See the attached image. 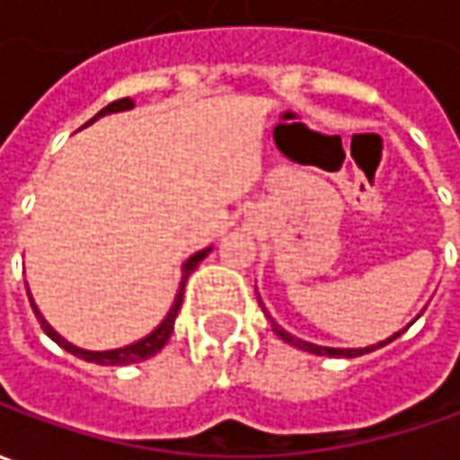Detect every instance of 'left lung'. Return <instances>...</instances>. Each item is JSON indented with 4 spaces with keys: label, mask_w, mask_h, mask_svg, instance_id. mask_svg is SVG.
Listing matches in <instances>:
<instances>
[{
    "label": "left lung",
    "mask_w": 460,
    "mask_h": 460,
    "mask_svg": "<svg viewBox=\"0 0 460 460\" xmlns=\"http://www.w3.org/2000/svg\"><path fill=\"white\" fill-rule=\"evenodd\" d=\"M267 318H270V315H267ZM270 323H272V331H275V333H278L279 339L285 341V343H290V346H295V349H303V351H308V354H315V357H346V358L361 357V354H369V351H374V349H382V346H387V343H392V341L402 333V331H397V333H394V336H389L387 341H379L376 346H364V349H331V346H318V343H310V341L297 339V336H293V333H288L282 325L275 323L272 318H270Z\"/></svg>",
    "instance_id": "1"
}]
</instances>
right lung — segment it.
<instances>
[{
    "mask_svg": "<svg viewBox=\"0 0 460 460\" xmlns=\"http://www.w3.org/2000/svg\"><path fill=\"white\" fill-rule=\"evenodd\" d=\"M135 106V102L132 99H119V102H111L109 106H103L102 111L93 117L91 121H96L99 117H103V114H114V111H127V109H132ZM91 121H86V124H91ZM208 252H211V246H206V249H200V252H196L193 257H188L185 260V264H182V278H181V288H178V295H175V300H172V308L167 310V315L163 318V323L157 325L155 331H152L150 336H145V339L135 341V343H129V346H124V349H111V351H86V349H78V346H73L71 341H66L60 333H56L53 328H50V323L42 318V313L38 310V305H35V300H32V295H30V305H32V310H35V315H38V321H40L42 331L50 336V339L56 341L60 349H66L68 354H73V357L78 358H86V361H91V364H102V367H124V364H137V361H145V358L155 357L163 346L167 343V339H170V333H172V328H175V318H178V310H181L182 305V290H185V279L190 278V272L199 267V261L203 260V257H208ZM27 285V282H24Z\"/></svg>",
    "mask_w": 460,
    "mask_h": 460,
    "instance_id": "add662e5",
    "label": "right lung"
}]
</instances>
